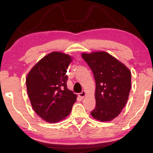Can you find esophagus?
I'll list each match as a JSON object with an SVG mask.
<instances>
[{
  "label": "esophagus",
  "mask_w": 153,
  "mask_h": 153,
  "mask_svg": "<svg viewBox=\"0 0 153 153\" xmlns=\"http://www.w3.org/2000/svg\"><path fill=\"white\" fill-rule=\"evenodd\" d=\"M86 91H85V90H83V91L81 93H79V97L83 98H84L85 97H86Z\"/></svg>",
  "instance_id": "34e87169"
}]
</instances>
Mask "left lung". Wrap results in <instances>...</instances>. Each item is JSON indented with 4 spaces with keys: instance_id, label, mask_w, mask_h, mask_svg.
Segmentation results:
<instances>
[{
    "instance_id": "8db88e82",
    "label": "left lung",
    "mask_w": 153,
    "mask_h": 153,
    "mask_svg": "<svg viewBox=\"0 0 153 153\" xmlns=\"http://www.w3.org/2000/svg\"><path fill=\"white\" fill-rule=\"evenodd\" d=\"M96 81V107L91 112L95 120L111 121L126 106L131 90V71L109 53L96 51L83 53Z\"/></svg>"
}]
</instances>
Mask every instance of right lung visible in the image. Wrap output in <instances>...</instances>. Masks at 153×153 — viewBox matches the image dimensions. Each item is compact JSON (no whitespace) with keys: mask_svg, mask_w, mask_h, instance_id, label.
Returning <instances> with one entry per match:
<instances>
[{"mask_svg":"<svg viewBox=\"0 0 153 153\" xmlns=\"http://www.w3.org/2000/svg\"><path fill=\"white\" fill-rule=\"evenodd\" d=\"M72 61L71 55L52 52L36 63L27 75V92L31 105L46 122L65 120L76 101L77 95L67 86V69Z\"/></svg>","mask_w":153,"mask_h":153,"instance_id":"add662e5","label":"right lung"}]
</instances>
